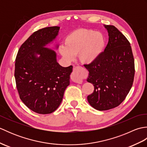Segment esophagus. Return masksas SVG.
<instances>
[{"mask_svg": "<svg viewBox=\"0 0 147 147\" xmlns=\"http://www.w3.org/2000/svg\"><path fill=\"white\" fill-rule=\"evenodd\" d=\"M71 80H73L74 82L78 83L82 82L83 78H82V75H81V72L79 67H74L73 71L71 74Z\"/></svg>", "mask_w": 147, "mask_h": 147, "instance_id": "esophagus-1", "label": "esophagus"}]
</instances>
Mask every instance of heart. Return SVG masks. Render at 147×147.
<instances>
[{"mask_svg": "<svg viewBox=\"0 0 147 147\" xmlns=\"http://www.w3.org/2000/svg\"><path fill=\"white\" fill-rule=\"evenodd\" d=\"M105 40L101 33L92 30L78 29L65 37L64 45L59 48V52L68 61L78 54L83 64H89L95 62L102 53Z\"/></svg>", "mask_w": 147, "mask_h": 147, "instance_id": "heart-1", "label": "heart"}]
</instances>
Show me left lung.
Returning a JSON list of instances; mask_svg holds the SVG:
<instances>
[{
	"label": "left lung",
	"instance_id": "obj_1",
	"mask_svg": "<svg viewBox=\"0 0 147 147\" xmlns=\"http://www.w3.org/2000/svg\"><path fill=\"white\" fill-rule=\"evenodd\" d=\"M104 26L109 33L104 52L95 62L84 65L89 71L87 82L94 86L87 99L98 111L116 107L124 101L132 87L135 72L128 40L114 26Z\"/></svg>",
	"mask_w": 147,
	"mask_h": 147
}]
</instances>
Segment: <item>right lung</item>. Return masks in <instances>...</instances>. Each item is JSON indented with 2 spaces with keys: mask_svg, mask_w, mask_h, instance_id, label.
Returning a JSON list of instances; mask_svg holds the SVG:
<instances>
[{
  "mask_svg": "<svg viewBox=\"0 0 147 147\" xmlns=\"http://www.w3.org/2000/svg\"><path fill=\"white\" fill-rule=\"evenodd\" d=\"M59 29L51 26L34 32L21 45L16 58L14 76L20 97L38 114L54 112L69 85L73 66L62 67L55 52L44 47L56 38Z\"/></svg>",
  "mask_w": 147,
  "mask_h": 147,
  "instance_id": "obj_1",
  "label": "right lung"
}]
</instances>
